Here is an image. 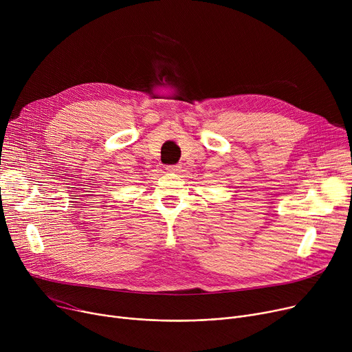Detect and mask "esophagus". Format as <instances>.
Segmentation results:
<instances>
[{
    "instance_id": "34e87169",
    "label": "esophagus",
    "mask_w": 352,
    "mask_h": 352,
    "mask_svg": "<svg viewBox=\"0 0 352 352\" xmlns=\"http://www.w3.org/2000/svg\"><path fill=\"white\" fill-rule=\"evenodd\" d=\"M168 173H178L181 170V166L179 164H175V166H167L166 168Z\"/></svg>"
}]
</instances>
